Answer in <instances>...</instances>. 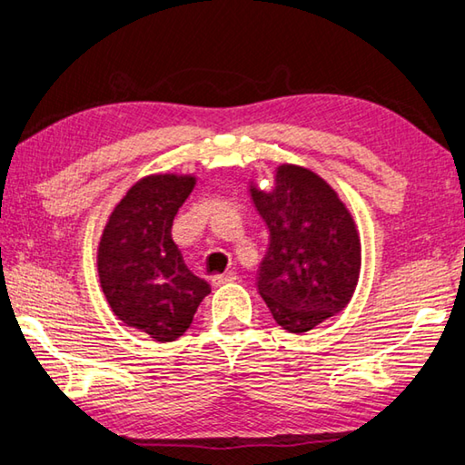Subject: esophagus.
Segmentation results:
<instances>
[{"mask_svg":"<svg viewBox=\"0 0 465 465\" xmlns=\"http://www.w3.org/2000/svg\"><path fill=\"white\" fill-rule=\"evenodd\" d=\"M235 272H225V274H215L211 276V284L213 286H222V284H227V282H233L235 281Z\"/></svg>","mask_w":465,"mask_h":465,"instance_id":"1","label":"esophagus"}]
</instances>
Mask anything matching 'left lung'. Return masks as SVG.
<instances>
[{"instance_id": "1", "label": "left lung", "mask_w": 465, "mask_h": 465, "mask_svg": "<svg viewBox=\"0 0 465 465\" xmlns=\"http://www.w3.org/2000/svg\"><path fill=\"white\" fill-rule=\"evenodd\" d=\"M250 193L270 232L258 292L278 325L305 333L343 311L356 291V223L337 193L309 168L278 166L272 191Z\"/></svg>"}]
</instances>
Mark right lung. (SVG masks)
Masks as SVG:
<instances>
[{"instance_id":"1","label":"right lung","mask_w":465,"mask_h":465,"mask_svg":"<svg viewBox=\"0 0 465 465\" xmlns=\"http://www.w3.org/2000/svg\"><path fill=\"white\" fill-rule=\"evenodd\" d=\"M195 176L154 174L138 181L115 205L101 235V289L125 325L156 341H174L193 323L211 286L191 272L173 242V222Z\"/></svg>"}]
</instances>
